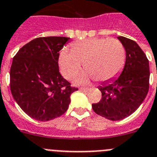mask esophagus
Returning <instances> with one entry per match:
<instances>
[{
	"instance_id": "esophagus-1",
	"label": "esophagus",
	"mask_w": 157,
	"mask_h": 157,
	"mask_svg": "<svg viewBox=\"0 0 157 157\" xmlns=\"http://www.w3.org/2000/svg\"><path fill=\"white\" fill-rule=\"evenodd\" d=\"M79 89H80V91H84V92H87V91H89L88 87H80V88H79Z\"/></svg>"
}]
</instances>
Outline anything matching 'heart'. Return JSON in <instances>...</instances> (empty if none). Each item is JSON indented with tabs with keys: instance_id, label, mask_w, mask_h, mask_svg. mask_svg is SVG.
I'll list each match as a JSON object with an SVG mask.
<instances>
[{
	"instance_id": "obj_1",
	"label": "heart",
	"mask_w": 157,
	"mask_h": 157,
	"mask_svg": "<svg viewBox=\"0 0 157 157\" xmlns=\"http://www.w3.org/2000/svg\"><path fill=\"white\" fill-rule=\"evenodd\" d=\"M72 51L63 48L59 56L62 75L72 79L82 66L86 71L80 74L75 81L87 83L91 78L98 81H108L117 76L124 66L125 50L117 39L91 37L73 42Z\"/></svg>"
}]
</instances>
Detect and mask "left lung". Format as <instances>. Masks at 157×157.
<instances>
[{
	"label": "left lung",
	"mask_w": 157,
	"mask_h": 157,
	"mask_svg": "<svg viewBox=\"0 0 157 157\" xmlns=\"http://www.w3.org/2000/svg\"><path fill=\"white\" fill-rule=\"evenodd\" d=\"M126 52L124 70L117 79L103 83L99 102L92 104L94 113L110 121H121L133 113L149 91V64L143 51L134 40L118 36Z\"/></svg>",
	"instance_id": "left-lung-1"
}]
</instances>
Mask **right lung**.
I'll return each instance as SVG.
<instances>
[{
	"label": "right lung",
	"mask_w": 157,
	"mask_h": 157,
	"mask_svg": "<svg viewBox=\"0 0 157 157\" xmlns=\"http://www.w3.org/2000/svg\"><path fill=\"white\" fill-rule=\"evenodd\" d=\"M70 37L47 36L32 40L12 60L10 88L17 104L28 116L48 121L68 109L70 95L78 88L59 73V56Z\"/></svg>",
	"instance_id": "add662e5"
}]
</instances>
